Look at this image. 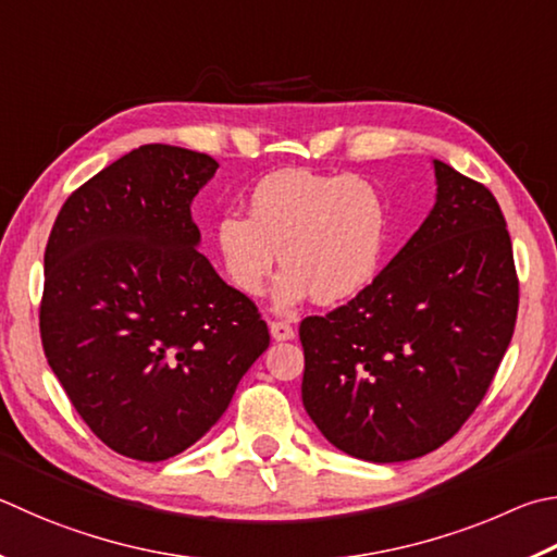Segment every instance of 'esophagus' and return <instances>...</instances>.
Instances as JSON below:
<instances>
[{"label":"esophagus","mask_w":557,"mask_h":557,"mask_svg":"<svg viewBox=\"0 0 557 557\" xmlns=\"http://www.w3.org/2000/svg\"><path fill=\"white\" fill-rule=\"evenodd\" d=\"M270 336L275 341H292L295 338V329L285 321H270Z\"/></svg>","instance_id":"obj_1"}]
</instances>
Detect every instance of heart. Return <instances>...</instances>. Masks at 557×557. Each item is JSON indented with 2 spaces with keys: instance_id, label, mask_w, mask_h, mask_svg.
Masks as SVG:
<instances>
[{
  "instance_id": "b5f03b06",
  "label": "heart",
  "mask_w": 557,
  "mask_h": 557,
  "mask_svg": "<svg viewBox=\"0 0 557 557\" xmlns=\"http://www.w3.org/2000/svg\"><path fill=\"white\" fill-rule=\"evenodd\" d=\"M389 240V211L366 177L287 168L262 177L248 214L224 211L214 246L231 285L258 297L282 260L272 301L277 311L313 297L341 305L375 282Z\"/></svg>"
}]
</instances>
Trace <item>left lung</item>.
I'll return each mask as SVG.
<instances>
[{"label": "left lung", "instance_id": "obj_1", "mask_svg": "<svg viewBox=\"0 0 557 557\" xmlns=\"http://www.w3.org/2000/svg\"><path fill=\"white\" fill-rule=\"evenodd\" d=\"M436 205L375 282L299 326L301 401L338 450L421 458L490 389L519 309L511 238L492 191L433 160Z\"/></svg>", "mask_w": 557, "mask_h": 557}]
</instances>
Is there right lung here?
Wrapping results in <instances>:
<instances>
[{
    "mask_svg": "<svg viewBox=\"0 0 557 557\" xmlns=\"http://www.w3.org/2000/svg\"><path fill=\"white\" fill-rule=\"evenodd\" d=\"M219 163L131 150L67 197L50 231L40 341L97 438L158 462L221 419L270 346L256 305L197 250L191 199Z\"/></svg>",
    "mask_w": 557,
    "mask_h": 557,
    "instance_id": "add662e5",
    "label": "right lung"
}]
</instances>
